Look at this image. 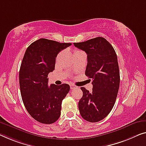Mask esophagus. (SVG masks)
Segmentation results:
<instances>
[{"label": "esophagus", "mask_w": 146, "mask_h": 146, "mask_svg": "<svg viewBox=\"0 0 146 146\" xmlns=\"http://www.w3.org/2000/svg\"><path fill=\"white\" fill-rule=\"evenodd\" d=\"M70 88L71 89H75V88H77V86L74 85V84H70Z\"/></svg>", "instance_id": "1"}]
</instances>
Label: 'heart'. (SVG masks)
<instances>
[{
  "label": "heart",
  "mask_w": 146,
  "mask_h": 146,
  "mask_svg": "<svg viewBox=\"0 0 146 146\" xmlns=\"http://www.w3.org/2000/svg\"><path fill=\"white\" fill-rule=\"evenodd\" d=\"M80 50H76L75 51V52H79Z\"/></svg>",
  "instance_id": "obj_1"
}]
</instances>
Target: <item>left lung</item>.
Returning <instances> with one entry per match:
<instances>
[{
  "label": "left lung",
  "mask_w": 146,
  "mask_h": 146,
  "mask_svg": "<svg viewBox=\"0 0 146 146\" xmlns=\"http://www.w3.org/2000/svg\"><path fill=\"white\" fill-rule=\"evenodd\" d=\"M73 44L87 54L85 75L92 79L93 85L92 92L80 88L83 94L79 102L80 114L87 121L98 122L110 113L118 94L120 73L116 52L100 36Z\"/></svg>",
  "instance_id": "8db88e82"
}]
</instances>
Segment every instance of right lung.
I'll list each match as a JSON object with an SVG mask.
<instances>
[{"label":"right lung","mask_w":146,"mask_h":146,"mask_svg":"<svg viewBox=\"0 0 146 146\" xmlns=\"http://www.w3.org/2000/svg\"><path fill=\"white\" fill-rule=\"evenodd\" d=\"M71 45L40 38L25 52L19 73L21 95L28 113L40 123H54L60 117L62 102L70 86L67 84L49 86L47 77L55 69L58 53Z\"/></svg>","instance_id":"obj_1"}]
</instances>
